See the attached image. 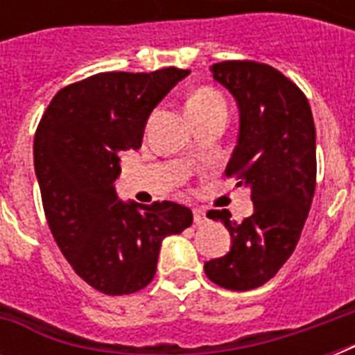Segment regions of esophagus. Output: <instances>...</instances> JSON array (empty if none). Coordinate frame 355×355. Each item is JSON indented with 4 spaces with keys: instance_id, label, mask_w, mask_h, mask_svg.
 <instances>
[{
    "instance_id": "1",
    "label": "esophagus",
    "mask_w": 355,
    "mask_h": 355,
    "mask_svg": "<svg viewBox=\"0 0 355 355\" xmlns=\"http://www.w3.org/2000/svg\"><path fill=\"white\" fill-rule=\"evenodd\" d=\"M193 221L195 225H202L206 223V211L202 208H193Z\"/></svg>"
}]
</instances>
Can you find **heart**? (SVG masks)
I'll list each match as a JSON object with an SVG mask.
<instances>
[{"mask_svg":"<svg viewBox=\"0 0 355 355\" xmlns=\"http://www.w3.org/2000/svg\"><path fill=\"white\" fill-rule=\"evenodd\" d=\"M216 105H225V99L221 97V94L214 90V88L202 86L199 90H195L188 99V114L216 107Z\"/></svg>","mask_w":355,"mask_h":355,"instance_id":"heart-1","label":"heart"}]
</instances>
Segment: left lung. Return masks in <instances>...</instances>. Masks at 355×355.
Listing matches in <instances>:
<instances>
[{"label": "left lung", "instance_id": "1", "mask_svg": "<svg viewBox=\"0 0 355 355\" xmlns=\"http://www.w3.org/2000/svg\"><path fill=\"white\" fill-rule=\"evenodd\" d=\"M210 69L239 108L225 175L250 189L254 211L241 223L230 221L228 210L208 211L228 228L232 247L206 261L205 272L225 289L248 291L269 282L300 239L317 180L315 123L302 90L272 66L225 60Z\"/></svg>", "mask_w": 355, "mask_h": 355}]
</instances>
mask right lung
Returning a JSON list of instances; mask_svg holds the SVG:
<instances>
[{
	"instance_id": "1",
	"label": "right lung",
	"mask_w": 355,
	"mask_h": 355,
	"mask_svg": "<svg viewBox=\"0 0 355 355\" xmlns=\"http://www.w3.org/2000/svg\"><path fill=\"white\" fill-rule=\"evenodd\" d=\"M189 69L108 71L57 92L35 134V171L47 225L77 275L105 295H130L155 278L164 237L193 223L171 200L118 199L119 155L139 149L153 108Z\"/></svg>"
}]
</instances>
